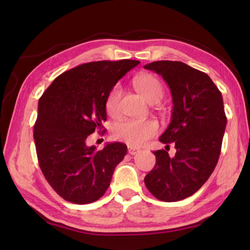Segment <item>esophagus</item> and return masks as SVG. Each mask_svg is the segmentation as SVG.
<instances>
[{
  "label": "esophagus",
  "mask_w": 250,
  "mask_h": 250,
  "mask_svg": "<svg viewBox=\"0 0 250 250\" xmlns=\"http://www.w3.org/2000/svg\"><path fill=\"white\" fill-rule=\"evenodd\" d=\"M128 152L130 153V155H136L137 152H140V149L139 148H136V147H133V146H128Z\"/></svg>",
  "instance_id": "1"
}]
</instances>
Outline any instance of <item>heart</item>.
Wrapping results in <instances>:
<instances>
[{
	"instance_id": "heart-1",
	"label": "heart",
	"mask_w": 250,
	"mask_h": 250,
	"mask_svg": "<svg viewBox=\"0 0 250 250\" xmlns=\"http://www.w3.org/2000/svg\"><path fill=\"white\" fill-rule=\"evenodd\" d=\"M134 86L143 97L151 104L159 103L163 97L162 84L150 74H142L134 78ZM122 94L121 84L117 83L110 89L105 101L106 111L110 116L119 114V103ZM159 131L157 122L153 120H134L126 119L116 124L114 135L118 141L125 142L133 147L144 145L155 136Z\"/></svg>"
}]
</instances>
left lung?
I'll return each instance as SVG.
<instances>
[{
    "mask_svg": "<svg viewBox=\"0 0 250 250\" xmlns=\"http://www.w3.org/2000/svg\"><path fill=\"white\" fill-rule=\"evenodd\" d=\"M161 75L171 90V122L159 141L176 148L174 157L157 150L156 166L145 176L158 200L175 202L195 193L213 173L220 156L227 117L219 89L207 74L179 61L144 66Z\"/></svg>",
    "mask_w": 250,
    "mask_h": 250,
    "instance_id": "obj_1",
    "label": "left lung"
}]
</instances>
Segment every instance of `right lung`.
Masks as SVG:
<instances>
[{"label": "right lung", "instance_id": "add662e5", "mask_svg": "<svg viewBox=\"0 0 250 250\" xmlns=\"http://www.w3.org/2000/svg\"><path fill=\"white\" fill-rule=\"evenodd\" d=\"M139 63H84L58 76L41 97L33 133L37 159L47 182L64 200L92 203L107 190L128 148L114 142L97 150L86 141L103 128L110 89Z\"/></svg>", "mask_w": 250, "mask_h": 250}]
</instances>
